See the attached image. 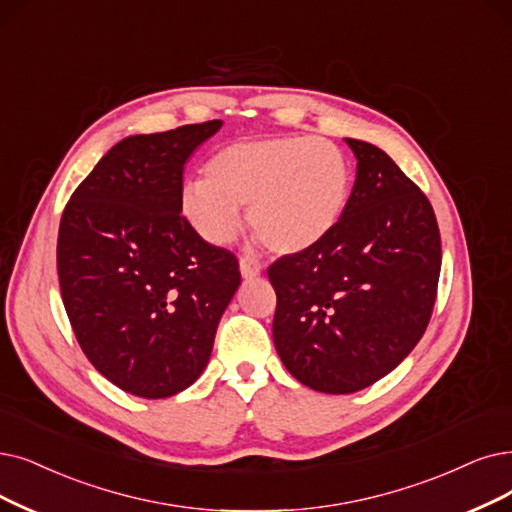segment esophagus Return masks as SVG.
<instances>
[{
	"mask_svg": "<svg viewBox=\"0 0 512 512\" xmlns=\"http://www.w3.org/2000/svg\"><path fill=\"white\" fill-rule=\"evenodd\" d=\"M239 271H241L243 279H254V277L260 275L262 264L252 256H241L239 258Z\"/></svg>",
	"mask_w": 512,
	"mask_h": 512,
	"instance_id": "1",
	"label": "esophagus"
}]
</instances>
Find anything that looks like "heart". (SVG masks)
<instances>
[{
  "instance_id": "obj_1",
  "label": "heart",
  "mask_w": 512,
  "mask_h": 512,
  "mask_svg": "<svg viewBox=\"0 0 512 512\" xmlns=\"http://www.w3.org/2000/svg\"><path fill=\"white\" fill-rule=\"evenodd\" d=\"M349 191L351 163L334 142L302 134L245 138L208 159L206 178L182 185L180 210L201 239L222 245L239 229V206H248L264 243L296 254L336 227Z\"/></svg>"
}]
</instances>
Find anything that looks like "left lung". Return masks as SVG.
Masks as SVG:
<instances>
[{
    "instance_id": "left-lung-1",
    "label": "left lung",
    "mask_w": 512,
    "mask_h": 512,
    "mask_svg": "<svg viewBox=\"0 0 512 512\" xmlns=\"http://www.w3.org/2000/svg\"><path fill=\"white\" fill-rule=\"evenodd\" d=\"M346 145L357 178L336 227L269 267L275 349L298 382L330 395L361 391L412 353L441 273L431 201L382 149Z\"/></svg>"
}]
</instances>
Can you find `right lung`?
I'll list each match as a JSON object with an SVG mask.
<instances>
[{
    "mask_svg": "<svg viewBox=\"0 0 512 512\" xmlns=\"http://www.w3.org/2000/svg\"><path fill=\"white\" fill-rule=\"evenodd\" d=\"M220 126L117 142L60 218L56 267L75 338L102 376L136 397H172L201 376L241 283L235 254L180 214L185 163Z\"/></svg>",
    "mask_w": 512,
    "mask_h": 512,
    "instance_id": "1",
    "label": "right lung"
}]
</instances>
